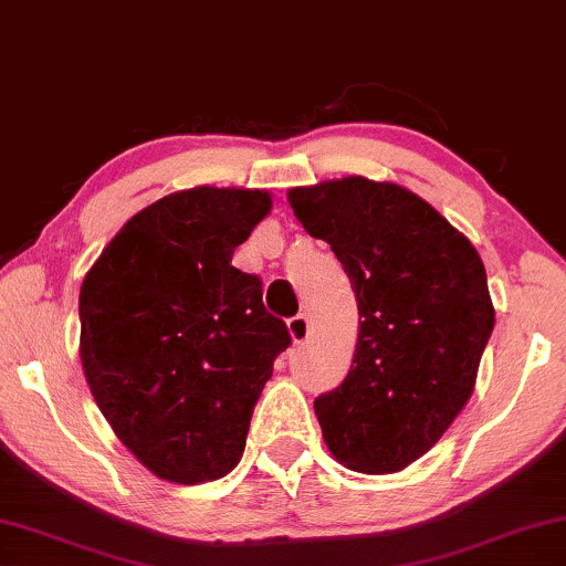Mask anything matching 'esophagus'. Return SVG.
Instances as JSON below:
<instances>
[{
  "mask_svg": "<svg viewBox=\"0 0 566 566\" xmlns=\"http://www.w3.org/2000/svg\"><path fill=\"white\" fill-rule=\"evenodd\" d=\"M286 329H290V337L292 343H307V339L312 337V322L307 315H297L292 317L290 322H286Z\"/></svg>",
  "mask_w": 566,
  "mask_h": 566,
  "instance_id": "34e87169",
  "label": "esophagus"
}]
</instances>
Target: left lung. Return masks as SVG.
Returning <instances> with one entry per match:
<instances>
[{"label": "left lung", "mask_w": 566, "mask_h": 566, "mask_svg": "<svg viewBox=\"0 0 566 566\" xmlns=\"http://www.w3.org/2000/svg\"><path fill=\"white\" fill-rule=\"evenodd\" d=\"M286 199L335 251L360 312L347 378L315 400L322 438L347 469L402 471L441 441L476 385L496 315L486 269L459 229L398 184L345 176Z\"/></svg>", "instance_id": "left-lung-1"}]
</instances>
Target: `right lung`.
Here are the masks:
<instances>
[{"label": "right lung", "mask_w": 566, "mask_h": 566, "mask_svg": "<svg viewBox=\"0 0 566 566\" xmlns=\"http://www.w3.org/2000/svg\"><path fill=\"white\" fill-rule=\"evenodd\" d=\"M272 211L259 188L196 186L138 211L80 286V360L120 443L170 483L237 469L274 357L262 282L231 266Z\"/></svg>", "instance_id": "1"}]
</instances>
